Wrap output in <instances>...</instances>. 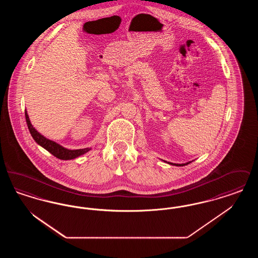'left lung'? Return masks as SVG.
<instances>
[{
    "label": "left lung",
    "mask_w": 258,
    "mask_h": 258,
    "mask_svg": "<svg viewBox=\"0 0 258 258\" xmlns=\"http://www.w3.org/2000/svg\"><path fill=\"white\" fill-rule=\"evenodd\" d=\"M188 163H190V161H189V162H186V163H183V164H176V163H171V162H170V164L176 165V166H184V165H186V164H188Z\"/></svg>",
    "instance_id": "1"
}]
</instances>
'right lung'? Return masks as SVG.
Returning <instances> with one entry per match:
<instances>
[{
    "instance_id": "add662e5",
    "label": "right lung",
    "mask_w": 258,
    "mask_h": 258,
    "mask_svg": "<svg viewBox=\"0 0 258 258\" xmlns=\"http://www.w3.org/2000/svg\"><path fill=\"white\" fill-rule=\"evenodd\" d=\"M25 117H26V122L28 128L30 131V134L33 136L34 140L37 142L38 145L41 147L44 148L47 150L50 154H52L54 157L60 159V160H73L81 155H84L87 152H89L91 149L90 148H85V149H79V150H69L66 148L59 145L58 143L47 139L43 135H40L37 130L33 126V124L30 122L29 116L27 114V111H25Z\"/></svg>"
}]
</instances>
